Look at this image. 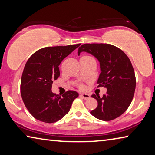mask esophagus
Here are the masks:
<instances>
[{
  "instance_id": "34e87169",
  "label": "esophagus",
  "mask_w": 155,
  "mask_h": 155,
  "mask_svg": "<svg viewBox=\"0 0 155 155\" xmlns=\"http://www.w3.org/2000/svg\"><path fill=\"white\" fill-rule=\"evenodd\" d=\"M81 96L83 97V99H85V100H86V99H89L90 98V94H86V93H83V94H81Z\"/></svg>"
}]
</instances>
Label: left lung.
Returning <instances> with one entry per match:
<instances>
[{
  "instance_id": "left-lung-1",
  "label": "left lung",
  "mask_w": 155,
  "mask_h": 155,
  "mask_svg": "<svg viewBox=\"0 0 155 155\" xmlns=\"http://www.w3.org/2000/svg\"><path fill=\"white\" fill-rule=\"evenodd\" d=\"M82 52L98 61L101 72L97 83L107 90L102 98L91 95L98 106L90 114L103 121L120 116L129 107L135 90V72L129 58L122 50L108 44H83L78 48V55Z\"/></svg>"
}]
</instances>
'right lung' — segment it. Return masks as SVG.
<instances>
[{"mask_svg":"<svg viewBox=\"0 0 155 155\" xmlns=\"http://www.w3.org/2000/svg\"><path fill=\"white\" fill-rule=\"evenodd\" d=\"M80 45L46 47L36 51L26 63L20 92L26 107L35 119L53 123L69 112L78 92L69 90L61 97L52 92L51 87L60 75L61 62Z\"/></svg>","mask_w":155,"mask_h":155,"instance_id":"add662e5","label":"right lung"}]
</instances>
